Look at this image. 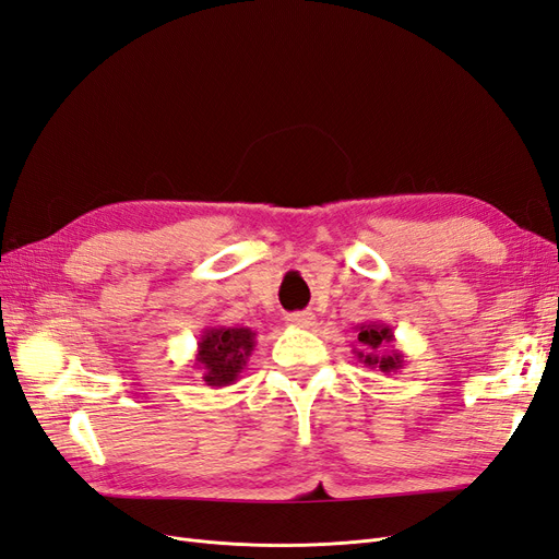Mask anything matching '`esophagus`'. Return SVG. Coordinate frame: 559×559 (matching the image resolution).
<instances>
[{"mask_svg":"<svg viewBox=\"0 0 559 559\" xmlns=\"http://www.w3.org/2000/svg\"><path fill=\"white\" fill-rule=\"evenodd\" d=\"M284 319H286V324L294 326V329H312L317 324L314 314L308 312V310L306 312H292V314H286Z\"/></svg>","mask_w":559,"mask_h":559,"instance_id":"34e87169","label":"esophagus"}]
</instances>
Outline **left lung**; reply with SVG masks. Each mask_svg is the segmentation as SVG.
<instances>
[{"mask_svg":"<svg viewBox=\"0 0 559 559\" xmlns=\"http://www.w3.org/2000/svg\"><path fill=\"white\" fill-rule=\"evenodd\" d=\"M394 331L392 326L380 324V321H364L357 324V347H354V357L364 366L378 368L382 373H396L403 368V354L394 347Z\"/></svg>","mask_w":559,"mask_h":559,"instance_id":"left-lung-1","label":"left lung"}]
</instances>
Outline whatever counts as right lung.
<instances>
[{
	"instance_id": "obj_1",
	"label": "right lung",
	"mask_w": 559,
	"mask_h": 559,
	"mask_svg": "<svg viewBox=\"0 0 559 559\" xmlns=\"http://www.w3.org/2000/svg\"><path fill=\"white\" fill-rule=\"evenodd\" d=\"M253 347L257 333L247 326H207L198 341L193 366L205 384L228 386L240 378Z\"/></svg>"
}]
</instances>
